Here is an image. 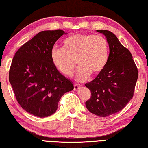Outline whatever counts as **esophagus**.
<instances>
[{"instance_id":"obj_1","label":"esophagus","mask_w":148,"mask_h":148,"mask_svg":"<svg viewBox=\"0 0 148 148\" xmlns=\"http://www.w3.org/2000/svg\"><path fill=\"white\" fill-rule=\"evenodd\" d=\"M80 87H81L80 85H78L77 84L74 85V90H75V91H77V90H78L79 88H80Z\"/></svg>"}]
</instances>
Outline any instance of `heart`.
Returning <instances> with one entry per match:
<instances>
[{
    "mask_svg": "<svg viewBox=\"0 0 148 148\" xmlns=\"http://www.w3.org/2000/svg\"><path fill=\"white\" fill-rule=\"evenodd\" d=\"M51 58L56 69L67 77L73 75L79 65L77 79L84 81L90 75H97L106 66L108 44L101 35L76 34L63 40V47H53Z\"/></svg>",
    "mask_w": 148,
    "mask_h": 148,
    "instance_id": "1",
    "label": "heart"
}]
</instances>
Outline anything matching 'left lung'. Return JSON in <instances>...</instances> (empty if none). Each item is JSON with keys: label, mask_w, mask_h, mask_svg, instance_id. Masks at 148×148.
I'll return each mask as SVG.
<instances>
[{"label": "left lung", "mask_w": 148, "mask_h": 148, "mask_svg": "<svg viewBox=\"0 0 148 148\" xmlns=\"http://www.w3.org/2000/svg\"><path fill=\"white\" fill-rule=\"evenodd\" d=\"M107 38L110 55L104 69L85 84L91 95L85 106L90 112L107 117L123 110L132 99L138 77L132 55L112 32L97 30Z\"/></svg>", "instance_id": "1"}]
</instances>
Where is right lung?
Instances as JSON below:
<instances>
[{
    "instance_id": "add662e5",
    "label": "right lung",
    "mask_w": 148,
    "mask_h": 148,
    "mask_svg": "<svg viewBox=\"0 0 148 148\" xmlns=\"http://www.w3.org/2000/svg\"><path fill=\"white\" fill-rule=\"evenodd\" d=\"M65 32L43 31L21 47L9 70V81L19 105L35 116H50L64 94L74 87L52 63L51 51Z\"/></svg>"
}]
</instances>
